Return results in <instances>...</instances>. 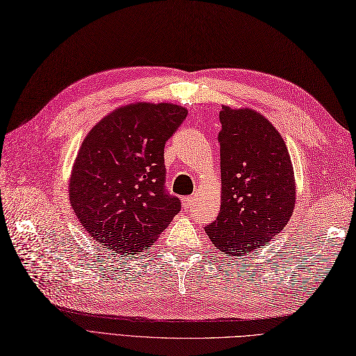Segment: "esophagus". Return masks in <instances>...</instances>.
<instances>
[{"instance_id":"obj_1","label":"esophagus","mask_w":356,"mask_h":356,"mask_svg":"<svg viewBox=\"0 0 356 356\" xmlns=\"http://www.w3.org/2000/svg\"><path fill=\"white\" fill-rule=\"evenodd\" d=\"M181 204H183V207L185 209H191L192 205L195 204V198L193 197H185V198H181Z\"/></svg>"}]
</instances>
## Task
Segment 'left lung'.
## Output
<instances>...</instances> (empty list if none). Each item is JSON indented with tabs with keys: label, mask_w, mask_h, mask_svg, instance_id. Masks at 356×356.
<instances>
[{
	"label": "left lung",
	"mask_w": 356,
	"mask_h": 356,
	"mask_svg": "<svg viewBox=\"0 0 356 356\" xmlns=\"http://www.w3.org/2000/svg\"><path fill=\"white\" fill-rule=\"evenodd\" d=\"M219 117L220 211L205 232L222 253L241 257L291 219L294 170L282 136L260 112L222 105Z\"/></svg>",
	"instance_id": "1"
}]
</instances>
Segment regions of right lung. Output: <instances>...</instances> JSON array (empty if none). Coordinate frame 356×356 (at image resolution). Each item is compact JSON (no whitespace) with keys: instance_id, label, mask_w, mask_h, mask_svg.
I'll list each match as a JSON object with an SVG mask.
<instances>
[{"instance_id":"right-lung-1","label":"right lung","mask_w":356,"mask_h":356,"mask_svg":"<svg viewBox=\"0 0 356 356\" xmlns=\"http://www.w3.org/2000/svg\"><path fill=\"white\" fill-rule=\"evenodd\" d=\"M186 115L175 103L136 102L108 113L86 136L70 201L103 248L139 254L180 211V200L164 191V146Z\"/></svg>"}]
</instances>
